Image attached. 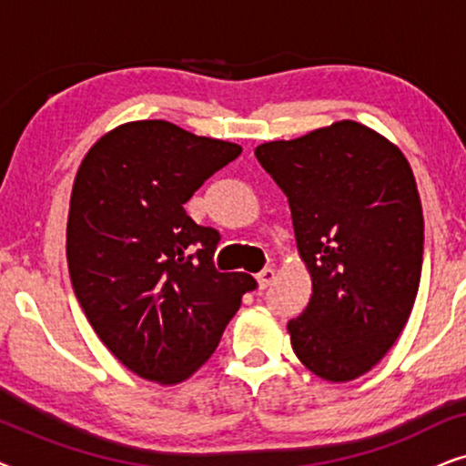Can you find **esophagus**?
<instances>
[{
  "label": "esophagus",
  "mask_w": 466,
  "mask_h": 466,
  "mask_svg": "<svg viewBox=\"0 0 466 466\" xmlns=\"http://www.w3.org/2000/svg\"><path fill=\"white\" fill-rule=\"evenodd\" d=\"M257 279H258L260 289H267V286H269L273 279H276V271H273L271 267H265V269L257 276Z\"/></svg>",
  "instance_id": "1"
}]
</instances>
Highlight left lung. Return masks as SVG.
<instances>
[{"label":"left lung","instance_id":"left-lung-1","mask_svg":"<svg viewBox=\"0 0 466 466\" xmlns=\"http://www.w3.org/2000/svg\"><path fill=\"white\" fill-rule=\"evenodd\" d=\"M254 155L289 197L311 276L308 308L289 322L292 350L318 378H360L394 346L418 295L424 218L410 163L354 120Z\"/></svg>","mask_w":466,"mask_h":466}]
</instances>
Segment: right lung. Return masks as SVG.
I'll list each match as a JSON object with an SVG mask.
<instances>
[{"label":"right lung","instance_id":"1","mask_svg":"<svg viewBox=\"0 0 466 466\" xmlns=\"http://www.w3.org/2000/svg\"><path fill=\"white\" fill-rule=\"evenodd\" d=\"M241 146L167 120L106 133L76 174L67 218L69 278L106 348L139 378L177 384L218 346L248 273L214 267L220 233L184 209Z\"/></svg>","mask_w":466,"mask_h":466}]
</instances>
